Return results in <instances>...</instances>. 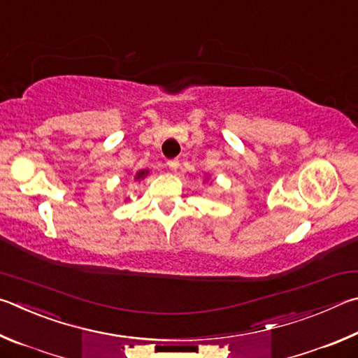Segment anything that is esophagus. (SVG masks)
Listing matches in <instances>:
<instances>
[{
	"mask_svg": "<svg viewBox=\"0 0 358 358\" xmlns=\"http://www.w3.org/2000/svg\"><path fill=\"white\" fill-rule=\"evenodd\" d=\"M166 165H168L169 169H173V171H176V169L179 168V160H176V159L174 160H169Z\"/></svg>",
	"mask_w": 358,
	"mask_h": 358,
	"instance_id": "1",
	"label": "esophagus"
}]
</instances>
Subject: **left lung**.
Masks as SVG:
<instances>
[{
    "mask_svg": "<svg viewBox=\"0 0 358 358\" xmlns=\"http://www.w3.org/2000/svg\"><path fill=\"white\" fill-rule=\"evenodd\" d=\"M204 180H209V178H208V176H206V179H204ZM210 184H212V182H210Z\"/></svg>",
    "mask_w": 358,
    "mask_h": 358,
    "instance_id": "1",
    "label": "left lung"
}]
</instances>
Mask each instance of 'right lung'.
I'll return each mask as SVG.
<instances>
[{
  "label": "right lung",
  "mask_w": 358,
  "mask_h": 358,
  "mask_svg": "<svg viewBox=\"0 0 358 358\" xmlns=\"http://www.w3.org/2000/svg\"><path fill=\"white\" fill-rule=\"evenodd\" d=\"M149 174V169H140L135 176H134V180H143L146 176Z\"/></svg>",
  "instance_id": "add662e5"
}]
</instances>
